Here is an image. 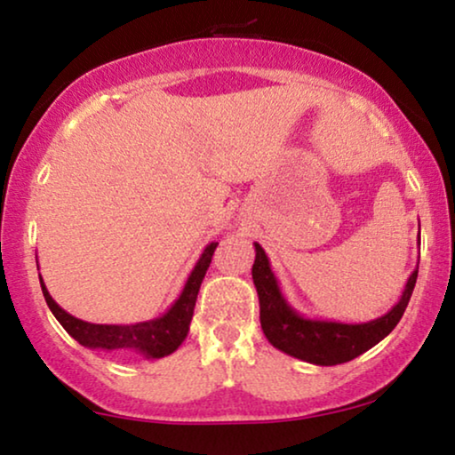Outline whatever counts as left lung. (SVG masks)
I'll return each mask as SVG.
<instances>
[{
  "label": "left lung",
  "mask_w": 455,
  "mask_h": 455,
  "mask_svg": "<svg viewBox=\"0 0 455 455\" xmlns=\"http://www.w3.org/2000/svg\"><path fill=\"white\" fill-rule=\"evenodd\" d=\"M420 226V223H419ZM420 235V232H419ZM254 265L252 282L260 304V327L265 338L277 350L290 356L300 358L304 363L333 366L354 360L360 354L371 350L379 341L394 331L406 310L410 296L419 277V267L408 277L400 300L389 313L366 323H339L325 319H308L298 313L279 290L275 273L267 259L263 246L254 242Z\"/></svg>",
  "instance_id": "8db88e82"
}]
</instances>
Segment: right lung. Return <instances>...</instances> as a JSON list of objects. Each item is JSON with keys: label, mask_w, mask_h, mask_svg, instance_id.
Here are the masks:
<instances>
[{"label": "right lung", "mask_w": 455, "mask_h": 455, "mask_svg": "<svg viewBox=\"0 0 455 455\" xmlns=\"http://www.w3.org/2000/svg\"><path fill=\"white\" fill-rule=\"evenodd\" d=\"M217 248V242L204 246L201 259L196 260L195 269L190 271L186 279L178 300L165 310L157 319L132 323V325H97V323H86L76 319L70 313H66L58 302L53 300L47 291V285L39 275L43 296L49 310H52L60 325L78 341L80 346L91 347V350H105V352H120V354H140L145 358H164L176 352L182 341L186 339L190 329L192 315H195V304L198 290L207 273L211 259Z\"/></svg>", "instance_id": "add662e5"}]
</instances>
